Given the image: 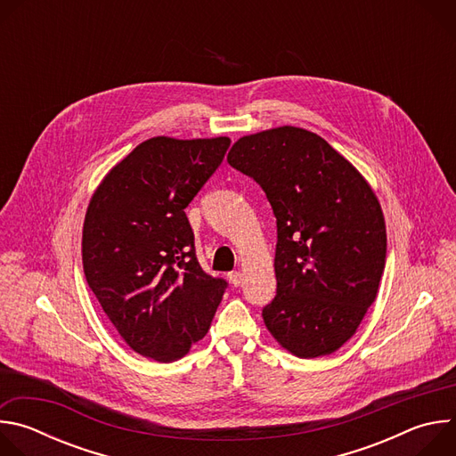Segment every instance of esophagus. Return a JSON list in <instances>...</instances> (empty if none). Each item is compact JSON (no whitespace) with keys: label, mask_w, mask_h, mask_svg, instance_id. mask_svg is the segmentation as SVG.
<instances>
[{"label":"esophagus","mask_w":456,"mask_h":456,"mask_svg":"<svg viewBox=\"0 0 456 456\" xmlns=\"http://www.w3.org/2000/svg\"><path fill=\"white\" fill-rule=\"evenodd\" d=\"M227 278H229V281H231V285H234V287H240L241 281H243V276H241V273H238V271L229 273Z\"/></svg>","instance_id":"esophagus-1"}]
</instances>
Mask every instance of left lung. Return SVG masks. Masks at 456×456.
<instances>
[{
	"mask_svg": "<svg viewBox=\"0 0 456 456\" xmlns=\"http://www.w3.org/2000/svg\"><path fill=\"white\" fill-rule=\"evenodd\" d=\"M227 162L262 185L278 224L267 330L296 357L334 354L357 332L384 273L377 194L327 141L296 126L238 139Z\"/></svg>",
	"mask_w": 456,
	"mask_h": 456,
	"instance_id": "1",
	"label": "left lung"
}]
</instances>
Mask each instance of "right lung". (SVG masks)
Instances as JSON below:
<instances>
[{"label": "right lung", "instance_id": "add662e5", "mask_svg": "<svg viewBox=\"0 0 456 456\" xmlns=\"http://www.w3.org/2000/svg\"><path fill=\"white\" fill-rule=\"evenodd\" d=\"M229 137H153L94 191L83 225L88 287L134 352L182 359L209 330L227 283L206 274L185 208L216 171Z\"/></svg>", "mask_w": 456, "mask_h": 456}]
</instances>
